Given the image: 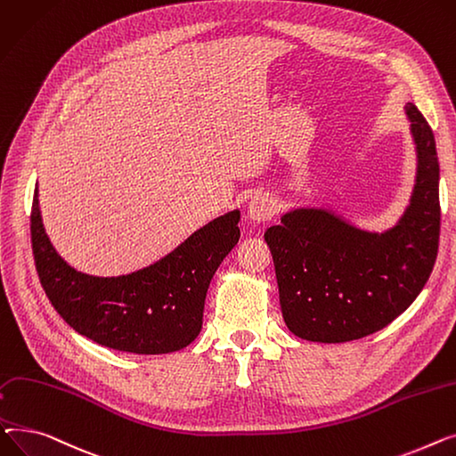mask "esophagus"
Here are the masks:
<instances>
[{"label": "esophagus", "mask_w": 456, "mask_h": 456, "mask_svg": "<svg viewBox=\"0 0 456 456\" xmlns=\"http://www.w3.org/2000/svg\"><path fill=\"white\" fill-rule=\"evenodd\" d=\"M276 213V202L273 200V197H269L266 193H256L250 202H248V217L256 223H265L273 219V216Z\"/></svg>", "instance_id": "34e87169"}]
</instances>
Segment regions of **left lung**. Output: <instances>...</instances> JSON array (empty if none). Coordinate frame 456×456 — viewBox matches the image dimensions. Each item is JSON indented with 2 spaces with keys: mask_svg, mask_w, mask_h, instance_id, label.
Wrapping results in <instances>:
<instances>
[{
  "mask_svg": "<svg viewBox=\"0 0 456 456\" xmlns=\"http://www.w3.org/2000/svg\"><path fill=\"white\" fill-rule=\"evenodd\" d=\"M416 180L399 221L378 233L324 208L287 211L265 232L290 333L311 342H350L403 313L429 280L440 239V166L435 134L412 102Z\"/></svg>",
  "mask_w": 456,
  "mask_h": 456,
  "instance_id": "1",
  "label": "left lung"
}]
</instances>
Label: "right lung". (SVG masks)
I'll use <instances>...</instances> for the list:
<instances>
[{
    "instance_id": "1",
    "label": "right lung",
    "mask_w": 456,
    "mask_h": 456,
    "mask_svg": "<svg viewBox=\"0 0 456 456\" xmlns=\"http://www.w3.org/2000/svg\"><path fill=\"white\" fill-rule=\"evenodd\" d=\"M239 219V209L228 211L154 265L126 276L99 278L75 271L53 248L37 190L31 211L37 273L51 305L77 333L118 352H178L202 330L206 292L237 245Z\"/></svg>"
}]
</instances>
